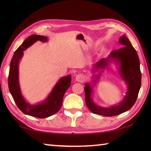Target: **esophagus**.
<instances>
[{
  "label": "esophagus",
  "instance_id": "34e87169",
  "mask_svg": "<svg viewBox=\"0 0 151 151\" xmlns=\"http://www.w3.org/2000/svg\"><path fill=\"white\" fill-rule=\"evenodd\" d=\"M84 80V76L82 75H77L76 76V81H78V82H83Z\"/></svg>",
  "mask_w": 151,
  "mask_h": 151
}]
</instances>
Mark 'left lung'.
I'll return each instance as SVG.
<instances>
[{
	"label": "left lung",
	"mask_w": 151,
	"mask_h": 151,
	"mask_svg": "<svg viewBox=\"0 0 151 151\" xmlns=\"http://www.w3.org/2000/svg\"><path fill=\"white\" fill-rule=\"evenodd\" d=\"M119 42L123 47L111 51L107 58H103L96 63L93 67V72L97 71L99 68L104 69L111 60L116 61L120 65L119 69L120 75L128 86L126 95L123 101L114 106L110 108L101 107L100 106L96 105L91 98L93 86L87 83L84 87L86 104L89 110L92 113L105 117L115 116L129 110L135 104L142 84L139 60L136 50L132 45L129 40L124 35L119 38ZM99 77L100 74L95 78L94 82H97Z\"/></svg>",
	"instance_id": "1"
}]
</instances>
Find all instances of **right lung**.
Returning a JSON list of instances; mask_svg holds the SVG:
<instances>
[{
	"instance_id": "right-lung-1",
	"label": "right lung",
	"mask_w": 151,
	"mask_h": 151,
	"mask_svg": "<svg viewBox=\"0 0 151 151\" xmlns=\"http://www.w3.org/2000/svg\"><path fill=\"white\" fill-rule=\"evenodd\" d=\"M37 41L46 42L47 37L40 35H32L27 38L15 50L9 66L8 87L15 104L22 112L35 117L46 118L57 113L62 107L63 95L70 86L71 76L68 75L61 78L47 98L41 103L31 105L24 100L22 96L19 83V62L23 55V51Z\"/></svg>"
}]
</instances>
